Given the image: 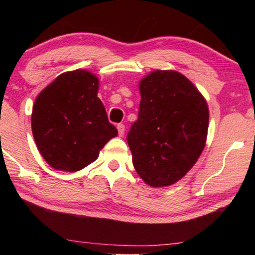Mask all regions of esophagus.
I'll return each instance as SVG.
<instances>
[{"mask_svg": "<svg viewBox=\"0 0 255 255\" xmlns=\"http://www.w3.org/2000/svg\"><path fill=\"white\" fill-rule=\"evenodd\" d=\"M117 130H118V134L121 135H123L124 134V132H125V125L124 124H118L117 125Z\"/></svg>", "mask_w": 255, "mask_h": 255, "instance_id": "obj_1", "label": "esophagus"}]
</instances>
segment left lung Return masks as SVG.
I'll return each instance as SVG.
<instances>
[{
	"mask_svg": "<svg viewBox=\"0 0 255 255\" xmlns=\"http://www.w3.org/2000/svg\"><path fill=\"white\" fill-rule=\"evenodd\" d=\"M138 121L128 134L135 172L149 187L182 179L207 142L209 108L194 83L176 71H153L139 81Z\"/></svg>",
	"mask_w": 255,
	"mask_h": 255,
	"instance_id": "8db88e82",
	"label": "left lung"
}]
</instances>
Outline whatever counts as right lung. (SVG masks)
Masks as SVG:
<instances>
[{
    "label": "right lung",
    "instance_id": "obj_1",
    "mask_svg": "<svg viewBox=\"0 0 255 255\" xmlns=\"http://www.w3.org/2000/svg\"><path fill=\"white\" fill-rule=\"evenodd\" d=\"M99 86L92 72L75 69L57 76L37 96L31 128L38 151L52 168L81 170L118 134L97 97Z\"/></svg>",
    "mask_w": 255,
    "mask_h": 255
}]
</instances>
